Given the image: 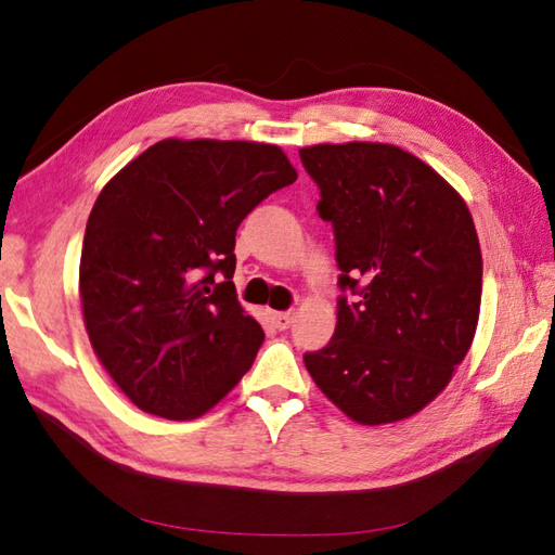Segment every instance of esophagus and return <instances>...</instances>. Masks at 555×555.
<instances>
[{"label": "esophagus", "instance_id": "1", "mask_svg": "<svg viewBox=\"0 0 555 555\" xmlns=\"http://www.w3.org/2000/svg\"><path fill=\"white\" fill-rule=\"evenodd\" d=\"M293 312H271V322L279 328V332H286V328L293 324Z\"/></svg>", "mask_w": 555, "mask_h": 555}]
</instances>
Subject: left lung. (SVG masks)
<instances>
[{
	"mask_svg": "<svg viewBox=\"0 0 555 555\" xmlns=\"http://www.w3.org/2000/svg\"><path fill=\"white\" fill-rule=\"evenodd\" d=\"M302 167L336 238L334 338L305 352L314 384L360 424L412 417L473 346L481 250L465 199L429 164L386 143L312 145Z\"/></svg>",
	"mask_w": 555,
	"mask_h": 555,
	"instance_id": "8db88e82",
	"label": "left lung"
}]
</instances>
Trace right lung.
I'll return each mask as SVG.
<instances>
[{
	"mask_svg": "<svg viewBox=\"0 0 555 555\" xmlns=\"http://www.w3.org/2000/svg\"><path fill=\"white\" fill-rule=\"evenodd\" d=\"M296 179L276 145L167 138L102 188L80 253L82 320L140 410L195 420L253 367L264 332L235 298V231Z\"/></svg>",
	"mask_w": 555,
	"mask_h": 555,
	"instance_id": "add662e5",
	"label": "right lung"
}]
</instances>
